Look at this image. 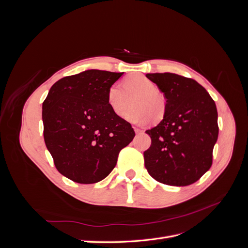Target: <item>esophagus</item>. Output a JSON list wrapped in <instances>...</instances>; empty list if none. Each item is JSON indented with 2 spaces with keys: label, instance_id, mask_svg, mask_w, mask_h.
<instances>
[{
  "label": "esophagus",
  "instance_id": "esophagus-1",
  "mask_svg": "<svg viewBox=\"0 0 248 248\" xmlns=\"http://www.w3.org/2000/svg\"><path fill=\"white\" fill-rule=\"evenodd\" d=\"M134 131H136V133H137V134H139V133H142V132H144V130L140 129V128H138V127H134Z\"/></svg>",
  "mask_w": 248,
  "mask_h": 248
}]
</instances>
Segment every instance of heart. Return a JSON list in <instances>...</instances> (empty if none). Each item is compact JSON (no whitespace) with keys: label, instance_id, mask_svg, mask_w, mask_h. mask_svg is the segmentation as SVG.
Returning a JSON list of instances; mask_svg holds the SVG:
<instances>
[{"label":"heart","instance_id":"obj_1","mask_svg":"<svg viewBox=\"0 0 248 248\" xmlns=\"http://www.w3.org/2000/svg\"><path fill=\"white\" fill-rule=\"evenodd\" d=\"M121 84H114L108 92V103L117 116L122 117L129 107L133 97L132 106L126 112L125 119L134 124H144L150 120H160L167 108L164 95L157 90L153 81L142 74H131Z\"/></svg>","mask_w":248,"mask_h":248}]
</instances>
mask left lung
I'll return each instance as SVG.
<instances>
[{"mask_svg": "<svg viewBox=\"0 0 248 248\" xmlns=\"http://www.w3.org/2000/svg\"><path fill=\"white\" fill-rule=\"evenodd\" d=\"M167 99L163 119L147 130L151 146L144 152L145 167L156 181L190 185L212 166L218 138L214 100L192 78L175 73H147Z\"/></svg>", "mask_w": 248, "mask_h": 248, "instance_id": "obj_1", "label": "left lung"}]
</instances>
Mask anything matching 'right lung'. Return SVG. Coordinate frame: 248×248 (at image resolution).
I'll return each mask as SVG.
<instances>
[{
	"label": "right lung",
	"mask_w": 248,
	"mask_h": 248,
	"mask_svg": "<svg viewBox=\"0 0 248 248\" xmlns=\"http://www.w3.org/2000/svg\"><path fill=\"white\" fill-rule=\"evenodd\" d=\"M124 72L91 69L59 79L42 103L43 137L63 176L80 184L101 181L136 133L108 103Z\"/></svg>",
	"instance_id": "right-lung-1"
}]
</instances>
